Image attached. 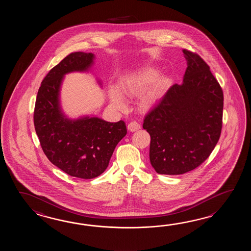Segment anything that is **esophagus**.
Segmentation results:
<instances>
[{
    "mask_svg": "<svg viewBox=\"0 0 251 251\" xmlns=\"http://www.w3.org/2000/svg\"><path fill=\"white\" fill-rule=\"evenodd\" d=\"M140 128H141V126L137 122H131V123L128 124L127 129L130 132H135Z\"/></svg>",
    "mask_w": 251,
    "mask_h": 251,
    "instance_id": "34e87169",
    "label": "esophagus"
}]
</instances>
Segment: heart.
<instances>
[{"instance_id": "obj_1", "label": "heart", "mask_w": 251, "mask_h": 251, "mask_svg": "<svg viewBox=\"0 0 251 251\" xmlns=\"http://www.w3.org/2000/svg\"><path fill=\"white\" fill-rule=\"evenodd\" d=\"M160 72L157 68L148 67L125 76L118 83V91L110 92L111 104L118 109L126 107L123 97L134 98L142 94L139 106L143 110H149L158 101L160 93Z\"/></svg>"}]
</instances>
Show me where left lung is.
Returning <instances> with one entry per match:
<instances>
[{"mask_svg": "<svg viewBox=\"0 0 251 251\" xmlns=\"http://www.w3.org/2000/svg\"><path fill=\"white\" fill-rule=\"evenodd\" d=\"M183 53L187 64L183 82L171 86L143 125L151 135V164L164 175L201 165L218 143L223 126L221 86L198 54Z\"/></svg>", "mask_w": 251, "mask_h": 251, "instance_id": "8db88e82", "label": "left lung"}]
</instances>
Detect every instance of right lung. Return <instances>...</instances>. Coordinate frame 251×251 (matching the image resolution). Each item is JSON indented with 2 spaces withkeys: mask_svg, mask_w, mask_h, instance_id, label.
I'll return each instance as SVG.
<instances>
[{
  "mask_svg": "<svg viewBox=\"0 0 251 251\" xmlns=\"http://www.w3.org/2000/svg\"><path fill=\"white\" fill-rule=\"evenodd\" d=\"M94 59L92 53L75 52L50 70L38 90L34 111L36 133L48 160L70 176L83 179L106 171L117 144L127 133L122 120L110 123L89 116L71 119L61 107L64 75L89 72Z\"/></svg>",
  "mask_w": 251,
  "mask_h": 251,
  "instance_id": "right-lung-1",
  "label": "right lung"
}]
</instances>
